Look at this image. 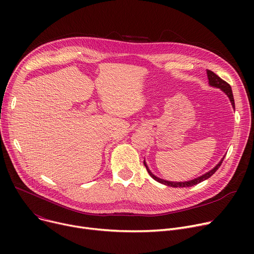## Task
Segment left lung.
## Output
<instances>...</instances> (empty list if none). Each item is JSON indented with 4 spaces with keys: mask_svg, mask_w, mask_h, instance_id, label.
Returning a JSON list of instances; mask_svg holds the SVG:
<instances>
[{
    "mask_svg": "<svg viewBox=\"0 0 254 254\" xmlns=\"http://www.w3.org/2000/svg\"><path fill=\"white\" fill-rule=\"evenodd\" d=\"M207 74H208V79H209L210 85L218 87V88H220L221 90H223V91L226 93V95L229 96V98H230V100H231V102H232V105H233V107L235 108V101H234V96H233V91H232L231 85H230L228 82H226V81H224V80L221 79L219 76H217L214 72H212V71L208 70V71H207ZM223 159H224V157L221 159V161L219 162V164H218L214 169H212L210 172L206 173L205 175H203V176H201V177H197V178H195V179H193V180H190V181H186V182H170V181L163 180V179H161V178H157L156 176H154V175L152 174V173L149 171V169H148V167H147V165H146L145 162H144V165H145L146 169H147V172L149 173V175H150L155 181H157V182H159V183H163V184L168 185V186H171V188H190V186H193V185H195V184H198L199 182H202V181H204V180L210 178V177H211L213 174H214V173L218 170V168L221 166V164H222V162H223Z\"/></svg>",
    "mask_w": 254,
    "mask_h": 254,
    "instance_id": "1",
    "label": "left lung"
}]
</instances>
